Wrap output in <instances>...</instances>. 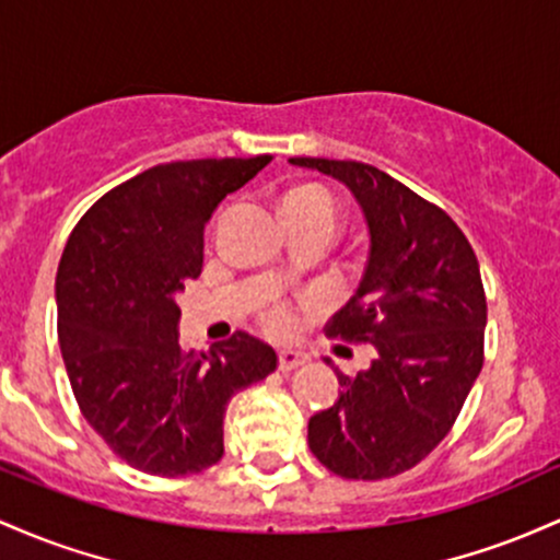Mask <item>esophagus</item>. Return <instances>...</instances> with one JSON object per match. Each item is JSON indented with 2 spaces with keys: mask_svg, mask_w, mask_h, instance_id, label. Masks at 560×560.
Masks as SVG:
<instances>
[{
  "mask_svg": "<svg viewBox=\"0 0 560 560\" xmlns=\"http://www.w3.org/2000/svg\"><path fill=\"white\" fill-rule=\"evenodd\" d=\"M306 362L304 351H293V349H280L278 351V368L280 370H296Z\"/></svg>",
  "mask_w": 560,
  "mask_h": 560,
  "instance_id": "obj_1",
  "label": "esophagus"
}]
</instances>
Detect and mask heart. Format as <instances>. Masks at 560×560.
<instances>
[{
  "instance_id": "b5f03b06",
  "label": "heart",
  "mask_w": 560,
  "mask_h": 560,
  "mask_svg": "<svg viewBox=\"0 0 560 560\" xmlns=\"http://www.w3.org/2000/svg\"><path fill=\"white\" fill-rule=\"evenodd\" d=\"M285 209H299V211H314V213H328V217L336 219V198H332L330 190H325L323 185H304L293 187L285 198H282V211ZM272 330H288L291 328V317L288 314H272L269 319Z\"/></svg>"
}]
</instances>
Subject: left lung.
I'll return each mask as SVG.
<instances>
[{
  "mask_svg": "<svg viewBox=\"0 0 560 560\" xmlns=\"http://www.w3.org/2000/svg\"><path fill=\"white\" fill-rule=\"evenodd\" d=\"M288 161L341 182L370 241L360 285L330 332L373 343L375 360L357 378L336 368L338 399L310 418V450L343 479H388L447 436L479 378L487 328L479 261L447 213L381 168Z\"/></svg>",
  "mask_w": 560,
  "mask_h": 560,
  "instance_id": "obj_1",
  "label": "left lung"
}]
</instances>
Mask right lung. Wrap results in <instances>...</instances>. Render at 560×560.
<instances>
[{
  "mask_svg": "<svg viewBox=\"0 0 560 560\" xmlns=\"http://www.w3.org/2000/svg\"><path fill=\"white\" fill-rule=\"evenodd\" d=\"M269 155L153 166L113 187L68 237L55 280L58 338L77 401L131 468L185 476L224 452L230 399L278 364L248 332L182 351L177 296L203 267V230Z\"/></svg>",
  "mask_w": 560,
  "mask_h": 560,
  "instance_id": "obj_1",
  "label": "right lung"
}]
</instances>
